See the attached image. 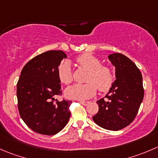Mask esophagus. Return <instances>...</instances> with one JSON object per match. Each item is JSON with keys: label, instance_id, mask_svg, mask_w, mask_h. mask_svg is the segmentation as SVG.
Listing matches in <instances>:
<instances>
[{"label": "esophagus", "instance_id": "34e87169", "mask_svg": "<svg viewBox=\"0 0 158 158\" xmlns=\"http://www.w3.org/2000/svg\"><path fill=\"white\" fill-rule=\"evenodd\" d=\"M80 103L82 104L83 106H87L89 104V101H80Z\"/></svg>", "mask_w": 158, "mask_h": 158}]
</instances>
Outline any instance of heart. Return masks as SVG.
Wrapping results in <instances>:
<instances>
[{
  "label": "heart",
  "mask_w": 158,
  "mask_h": 158,
  "mask_svg": "<svg viewBox=\"0 0 158 158\" xmlns=\"http://www.w3.org/2000/svg\"><path fill=\"white\" fill-rule=\"evenodd\" d=\"M79 65L86 70L87 74L84 84H75L65 89V96L72 99L84 100L93 97L96 93V86L99 91L105 92L113 85L114 77L112 70L106 65H101L100 60L89 53H85L77 58ZM58 76L61 82L69 84L73 82V76L71 62L65 60L59 65Z\"/></svg>",
  "instance_id": "b5f03b06"
}]
</instances>
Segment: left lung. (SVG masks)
<instances>
[{
	"label": "left lung",
	"instance_id": "obj_1",
	"mask_svg": "<svg viewBox=\"0 0 158 158\" xmlns=\"http://www.w3.org/2000/svg\"><path fill=\"white\" fill-rule=\"evenodd\" d=\"M115 67L116 80L108 93L97 100L99 111L93 120L109 131H120L131 124L143 99V78L137 65L127 56L113 53L108 56Z\"/></svg>",
	"mask_w": 158,
	"mask_h": 158
}]
</instances>
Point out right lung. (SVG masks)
<instances>
[{
  "mask_svg": "<svg viewBox=\"0 0 158 158\" xmlns=\"http://www.w3.org/2000/svg\"><path fill=\"white\" fill-rule=\"evenodd\" d=\"M67 58L63 51H48L24 66L17 84L18 110L23 121L35 132L54 135L70 117L72 101L56 99L62 94L58 69Z\"/></svg>",
  "mask_w": 158,
  "mask_h": 158,
  "instance_id": "obj_1",
  "label": "right lung"
}]
</instances>
